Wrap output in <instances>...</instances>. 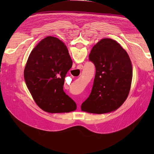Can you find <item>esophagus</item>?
I'll use <instances>...</instances> for the list:
<instances>
[{
    "label": "esophagus",
    "instance_id": "34e87169",
    "mask_svg": "<svg viewBox=\"0 0 154 154\" xmlns=\"http://www.w3.org/2000/svg\"><path fill=\"white\" fill-rule=\"evenodd\" d=\"M83 68V65H78V67H77V69H79L80 71H81V69H82Z\"/></svg>",
    "mask_w": 154,
    "mask_h": 154
}]
</instances>
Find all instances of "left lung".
Instances as JSON below:
<instances>
[{
	"instance_id": "8db88e82",
	"label": "left lung",
	"mask_w": 154,
	"mask_h": 154,
	"mask_svg": "<svg viewBox=\"0 0 154 154\" xmlns=\"http://www.w3.org/2000/svg\"><path fill=\"white\" fill-rule=\"evenodd\" d=\"M96 73L89 97L81 110L104 114L116 110L127 99L132 80V65L128 54L116 40L103 38L89 55Z\"/></svg>"
}]
</instances>
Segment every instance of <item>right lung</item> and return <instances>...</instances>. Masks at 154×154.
Returning a JSON list of instances; mask_svg holds the SVG:
<instances>
[{
	"mask_svg": "<svg viewBox=\"0 0 154 154\" xmlns=\"http://www.w3.org/2000/svg\"><path fill=\"white\" fill-rule=\"evenodd\" d=\"M72 64L67 46L55 37L44 38L31 51L24 69V80L42 110L51 113L76 110V103L63 89L65 75Z\"/></svg>",
	"mask_w": 154,
	"mask_h": 154,
	"instance_id": "1",
	"label": "right lung"
}]
</instances>
